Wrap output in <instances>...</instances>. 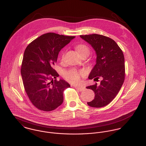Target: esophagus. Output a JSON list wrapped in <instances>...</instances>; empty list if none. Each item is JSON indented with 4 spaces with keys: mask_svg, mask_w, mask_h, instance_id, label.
<instances>
[{
    "mask_svg": "<svg viewBox=\"0 0 146 146\" xmlns=\"http://www.w3.org/2000/svg\"><path fill=\"white\" fill-rule=\"evenodd\" d=\"M74 87H75L76 90H79V91H84V90H85V88L83 87H76V86H74Z\"/></svg>",
    "mask_w": 146,
    "mask_h": 146,
    "instance_id": "1",
    "label": "esophagus"
}]
</instances>
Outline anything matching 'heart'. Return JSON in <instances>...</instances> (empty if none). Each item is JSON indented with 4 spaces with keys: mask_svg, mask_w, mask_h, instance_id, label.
I'll use <instances>...</instances> for the list:
<instances>
[{
    "mask_svg": "<svg viewBox=\"0 0 146 146\" xmlns=\"http://www.w3.org/2000/svg\"><path fill=\"white\" fill-rule=\"evenodd\" d=\"M76 48L78 52L80 54V55H82L83 54H87L88 55L90 52L89 47L84 44H79L77 45L76 46ZM64 54H65V52L63 51L60 55L61 60H63L64 56ZM84 75V71H78L77 70L74 69L66 71L64 73V76L68 82L73 84L78 83L80 80L81 77L83 76Z\"/></svg>",
    "mask_w": 146,
    "mask_h": 146,
    "instance_id": "b5f03b06",
    "label": "heart"
}]
</instances>
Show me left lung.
Instances as JSON below:
<instances>
[{"mask_svg":"<svg viewBox=\"0 0 146 146\" xmlns=\"http://www.w3.org/2000/svg\"><path fill=\"white\" fill-rule=\"evenodd\" d=\"M80 37L90 44L96 51V64L88 78H102L100 86L97 83L86 88L94 91L95 98L87 104L101 108L109 104L119 92L125 80V58L122 50L111 38L93 34Z\"/></svg>","mask_w":146,"mask_h":146,"instance_id":"obj_1","label":"left lung"}]
</instances>
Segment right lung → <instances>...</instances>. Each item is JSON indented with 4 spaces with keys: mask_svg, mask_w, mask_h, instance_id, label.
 I'll list each match as a JSON object with an SVG mask.
<instances>
[{
    "mask_svg": "<svg viewBox=\"0 0 146 146\" xmlns=\"http://www.w3.org/2000/svg\"><path fill=\"white\" fill-rule=\"evenodd\" d=\"M75 37L48 33L25 50L21 68L24 89L32 104L41 110L57 108L63 101V91L70 87L65 80H56L59 75L53 67L59 52Z\"/></svg>",
    "mask_w": 146,
    "mask_h": 146,
    "instance_id": "1",
    "label": "right lung"
}]
</instances>
